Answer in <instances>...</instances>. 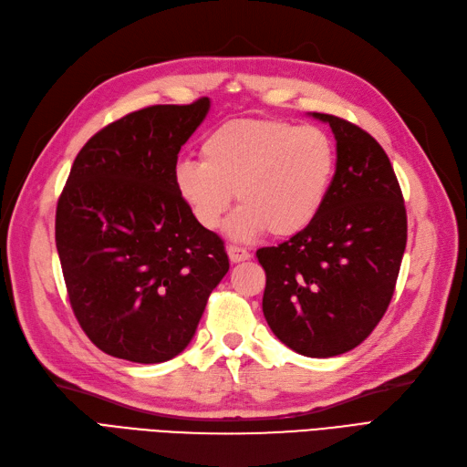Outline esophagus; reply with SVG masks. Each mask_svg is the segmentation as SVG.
Here are the masks:
<instances>
[{"mask_svg": "<svg viewBox=\"0 0 467 467\" xmlns=\"http://www.w3.org/2000/svg\"><path fill=\"white\" fill-rule=\"evenodd\" d=\"M228 257L232 263H244L251 257V253L244 247H237V245H230L228 247Z\"/></svg>", "mask_w": 467, "mask_h": 467, "instance_id": "obj_1", "label": "esophagus"}]
</instances>
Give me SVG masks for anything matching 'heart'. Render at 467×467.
Segmentation results:
<instances>
[{
	"mask_svg": "<svg viewBox=\"0 0 467 467\" xmlns=\"http://www.w3.org/2000/svg\"><path fill=\"white\" fill-rule=\"evenodd\" d=\"M202 161L181 160L173 185L192 218L216 230L234 191L242 202L225 223L235 242L266 230L276 237L304 232L321 212L335 173V146L317 126L237 119L212 130Z\"/></svg>",
	"mask_w": 467,
	"mask_h": 467,
	"instance_id": "b5f03b06",
	"label": "heart"
}]
</instances>
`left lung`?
Returning <instances> with one entry per match:
<instances>
[{"label":"left lung","mask_w":467,"mask_h":467,"mask_svg":"<svg viewBox=\"0 0 467 467\" xmlns=\"http://www.w3.org/2000/svg\"><path fill=\"white\" fill-rule=\"evenodd\" d=\"M331 126L337 163L317 218L278 247L257 251L263 314L278 341L312 358L358 347L386 314L407 244V214L386 151L358 126Z\"/></svg>","instance_id":"1"}]
</instances>
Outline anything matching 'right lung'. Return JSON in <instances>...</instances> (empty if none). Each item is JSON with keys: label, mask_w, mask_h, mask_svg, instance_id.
Returning a JSON list of instances; mask_svg holds the SVG:
<instances>
[{"label": "right lung", "mask_w": 467, "mask_h": 467, "mask_svg": "<svg viewBox=\"0 0 467 467\" xmlns=\"http://www.w3.org/2000/svg\"><path fill=\"white\" fill-rule=\"evenodd\" d=\"M210 99L130 112L81 148L56 208L69 304L93 345L140 364L171 360L230 268L223 242L179 199L173 169Z\"/></svg>", "instance_id": "add662e5"}]
</instances>
